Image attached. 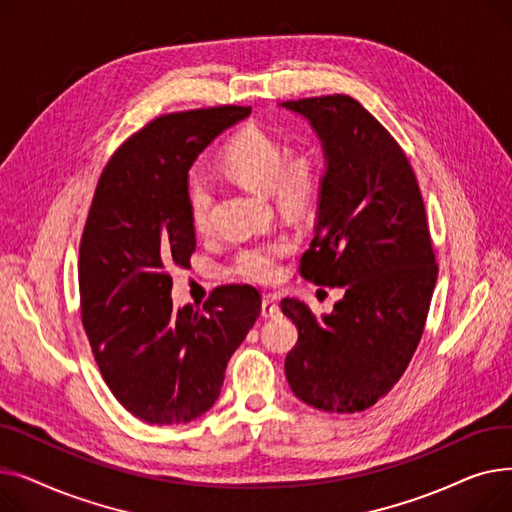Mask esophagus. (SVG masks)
Here are the masks:
<instances>
[{"instance_id":"obj_1","label":"esophagus","mask_w":512,"mask_h":512,"mask_svg":"<svg viewBox=\"0 0 512 512\" xmlns=\"http://www.w3.org/2000/svg\"><path fill=\"white\" fill-rule=\"evenodd\" d=\"M261 315H263V317H270V319H276V317L282 315V311H280L278 303H276L272 297H267V299H263V303H261Z\"/></svg>"}]
</instances>
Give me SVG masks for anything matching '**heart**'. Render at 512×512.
Segmentation results:
<instances>
[{
	"mask_svg": "<svg viewBox=\"0 0 512 512\" xmlns=\"http://www.w3.org/2000/svg\"><path fill=\"white\" fill-rule=\"evenodd\" d=\"M220 172L232 182L272 199L274 207L286 218H305L319 199L324 174L319 157L309 147L286 151V145L259 126L238 130L218 159ZM211 191L199 178L186 184L188 220L197 234H205L211 224ZM292 245L284 236L255 242L240 249L230 272L242 280L267 284L276 280L280 259Z\"/></svg>",
	"mask_w": 512,
	"mask_h": 512,
	"instance_id": "obj_1",
	"label": "heart"
}]
</instances>
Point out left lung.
Instances as JSON below:
<instances>
[{"label": "left lung", "instance_id": "1", "mask_svg": "<svg viewBox=\"0 0 512 512\" xmlns=\"http://www.w3.org/2000/svg\"><path fill=\"white\" fill-rule=\"evenodd\" d=\"M282 107L311 122L326 157L301 276L346 290L321 317L297 299L280 303L299 330L286 380L319 411L359 413L394 388L425 328L438 265L423 197L405 151L357 99L324 95Z\"/></svg>", "mask_w": 512, "mask_h": 512}]
</instances>
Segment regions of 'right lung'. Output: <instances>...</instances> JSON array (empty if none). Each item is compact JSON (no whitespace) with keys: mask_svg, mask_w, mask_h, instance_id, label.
<instances>
[{"mask_svg":"<svg viewBox=\"0 0 512 512\" xmlns=\"http://www.w3.org/2000/svg\"><path fill=\"white\" fill-rule=\"evenodd\" d=\"M251 107L155 118L107 161L80 238V317L107 388L151 425L201 417L261 313L251 286L215 288L203 309L174 307L172 267H191L188 170Z\"/></svg>","mask_w":512,"mask_h":512,"instance_id":"obj_1","label":"right lung"}]
</instances>
